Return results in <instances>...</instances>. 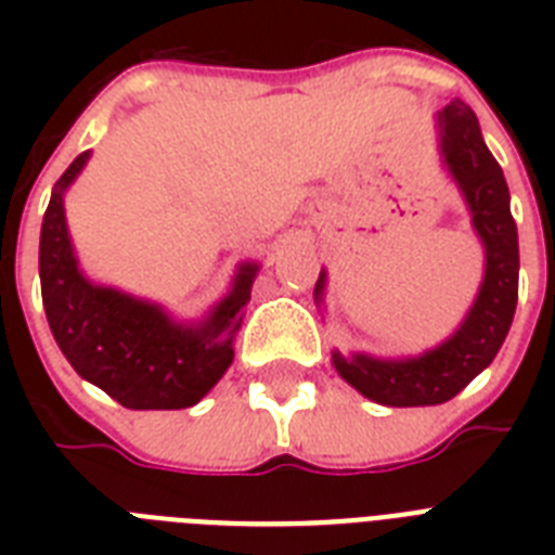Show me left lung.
<instances>
[{
  "mask_svg": "<svg viewBox=\"0 0 555 555\" xmlns=\"http://www.w3.org/2000/svg\"><path fill=\"white\" fill-rule=\"evenodd\" d=\"M438 120L443 160L464 190L473 224L487 247V273L464 325L435 351L414 360H371L365 354L348 360L334 354L339 377L383 405H438L452 400L495 360L518 302V233L504 172L483 143L473 108L452 100ZM322 287L325 273H320L317 296H322Z\"/></svg>",
  "mask_w": 555,
  "mask_h": 555,
  "instance_id": "left-lung-1",
  "label": "left lung"
}]
</instances>
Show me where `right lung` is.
I'll return each instance as SVG.
<instances>
[{"label":"right lung","instance_id":"1","mask_svg":"<svg viewBox=\"0 0 555 555\" xmlns=\"http://www.w3.org/2000/svg\"><path fill=\"white\" fill-rule=\"evenodd\" d=\"M89 158L82 152L56 181L39 233V282L48 325L65 360L126 409L195 405L233 363V334L250 302L256 264L198 328H181L155 305L82 279L65 230L63 190Z\"/></svg>","mask_w":555,"mask_h":555}]
</instances>
